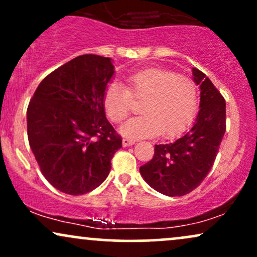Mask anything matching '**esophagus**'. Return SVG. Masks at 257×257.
<instances>
[{
  "label": "esophagus",
  "mask_w": 257,
  "mask_h": 257,
  "mask_svg": "<svg viewBox=\"0 0 257 257\" xmlns=\"http://www.w3.org/2000/svg\"><path fill=\"white\" fill-rule=\"evenodd\" d=\"M135 144V140H133V139H128V138H124L122 140V145L124 146V147H126V146H132V145H134Z\"/></svg>",
  "instance_id": "esophagus-1"
}]
</instances>
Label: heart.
Here are the masks:
<instances>
[{
    "mask_svg": "<svg viewBox=\"0 0 257 257\" xmlns=\"http://www.w3.org/2000/svg\"><path fill=\"white\" fill-rule=\"evenodd\" d=\"M128 89L111 83L104 94L106 116L114 123L126 118L132 98L144 100L143 114L129 119L119 133L131 139L151 138L161 134L173 138L184 133L196 116L198 106L197 85L191 78L162 69H147L126 78Z\"/></svg>",
    "mask_w": 257,
    "mask_h": 257,
    "instance_id": "heart-1",
    "label": "heart"
}]
</instances>
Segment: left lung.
Instances as JSON below:
<instances>
[{"label": "left lung", "instance_id": "obj_1", "mask_svg": "<svg viewBox=\"0 0 257 257\" xmlns=\"http://www.w3.org/2000/svg\"><path fill=\"white\" fill-rule=\"evenodd\" d=\"M200 89L199 112L192 128L181 138L155 145L152 159L140 167V174L153 190L180 197L198 187L210 172L226 132V102L202 71L192 69Z\"/></svg>", "mask_w": 257, "mask_h": 257}]
</instances>
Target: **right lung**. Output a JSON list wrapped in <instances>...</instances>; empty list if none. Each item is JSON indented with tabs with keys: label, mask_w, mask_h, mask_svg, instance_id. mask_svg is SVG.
Wrapping results in <instances>:
<instances>
[{
	"label": "right lung",
	"mask_w": 257,
	"mask_h": 257,
	"mask_svg": "<svg viewBox=\"0 0 257 257\" xmlns=\"http://www.w3.org/2000/svg\"><path fill=\"white\" fill-rule=\"evenodd\" d=\"M111 58L85 54L49 73L30 100L29 144L43 176L61 192L79 196L107 178L122 139L105 114Z\"/></svg>",
	"instance_id": "1"
}]
</instances>
